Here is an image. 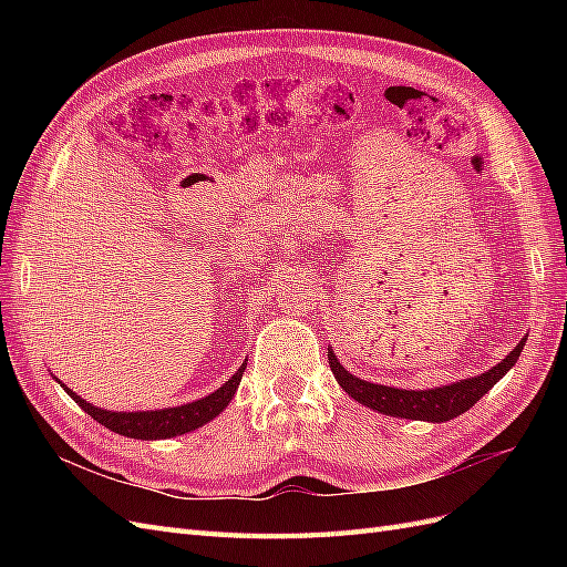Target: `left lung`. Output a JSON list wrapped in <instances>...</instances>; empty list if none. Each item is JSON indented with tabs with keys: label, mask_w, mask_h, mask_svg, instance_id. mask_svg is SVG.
Wrapping results in <instances>:
<instances>
[{
	"label": "left lung",
	"mask_w": 567,
	"mask_h": 567,
	"mask_svg": "<svg viewBox=\"0 0 567 567\" xmlns=\"http://www.w3.org/2000/svg\"><path fill=\"white\" fill-rule=\"evenodd\" d=\"M525 340L527 338H523L518 346L513 348V352H508L506 359H502V362L492 367L489 371L475 375V379H466L461 383L433 388V390H402V388H388V385H375L369 381H359L338 362V357L331 350H329V364L340 388L348 394H352L359 404L371 406L388 416L442 423L454 416H461L463 411H468L485 392H489L496 383H499V379H504L506 371L518 362V357L525 348Z\"/></svg>",
	"instance_id": "obj_1"
}]
</instances>
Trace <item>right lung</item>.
Instances as JSON below:
<instances>
[{
    "mask_svg": "<svg viewBox=\"0 0 567 567\" xmlns=\"http://www.w3.org/2000/svg\"><path fill=\"white\" fill-rule=\"evenodd\" d=\"M244 369H246V364L238 369L219 390L208 394V398H203L192 404H184V406L161 409V411H106V409H99V406H92L90 402H84L80 394L68 390L65 385H63V390L71 394V398L80 404V409L87 411L94 421L106 425L109 431H113L117 435L134 437V440H165V437L192 433L203 423L215 419L219 411L231 402L238 383H241Z\"/></svg>",
    "mask_w": 567,
    "mask_h": 567,
    "instance_id": "obj_1",
    "label": "right lung"
}]
</instances>
